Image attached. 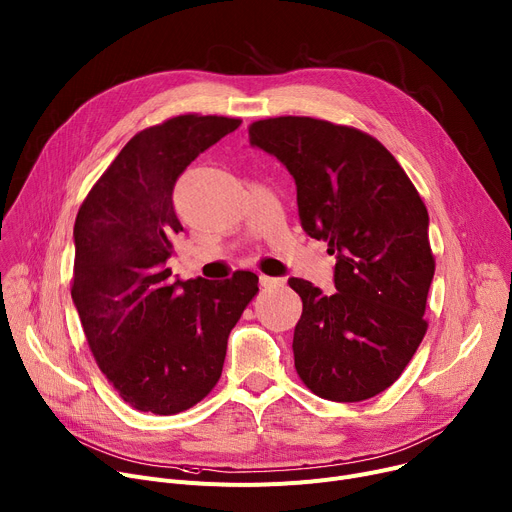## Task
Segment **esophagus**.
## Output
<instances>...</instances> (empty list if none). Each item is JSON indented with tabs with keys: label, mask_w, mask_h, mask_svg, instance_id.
<instances>
[{
	"label": "esophagus",
	"mask_w": 512,
	"mask_h": 512,
	"mask_svg": "<svg viewBox=\"0 0 512 512\" xmlns=\"http://www.w3.org/2000/svg\"><path fill=\"white\" fill-rule=\"evenodd\" d=\"M259 284L263 288H276V286H284V278H271V276H259Z\"/></svg>",
	"instance_id": "obj_1"
}]
</instances>
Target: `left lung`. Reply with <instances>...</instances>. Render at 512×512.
Returning <instances> with one entry per match:
<instances>
[{"mask_svg": "<svg viewBox=\"0 0 512 512\" xmlns=\"http://www.w3.org/2000/svg\"><path fill=\"white\" fill-rule=\"evenodd\" d=\"M249 142L288 168L302 230L335 255L333 294L288 280L302 298L298 377L329 401L379 395L426 333L434 257L424 201L393 154L354 127L276 117L255 121Z\"/></svg>", "mask_w": 512, "mask_h": 512, "instance_id": "obj_1", "label": "left lung"}]
</instances>
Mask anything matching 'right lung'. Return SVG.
<instances>
[{
    "label": "right lung",
    "mask_w": 512,
    "mask_h": 512,
    "mask_svg": "<svg viewBox=\"0 0 512 512\" xmlns=\"http://www.w3.org/2000/svg\"><path fill=\"white\" fill-rule=\"evenodd\" d=\"M241 119L181 115L125 144L74 224L72 298L88 346L123 401L173 416L218 383L228 335L257 294L253 271L224 282L173 278L183 230L173 191L183 170Z\"/></svg>",
    "instance_id": "add662e5"
}]
</instances>
